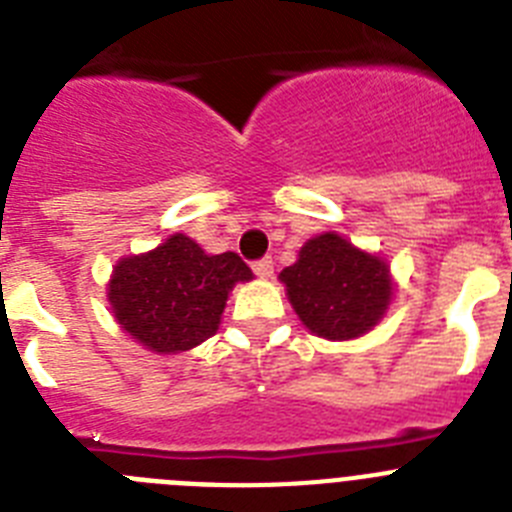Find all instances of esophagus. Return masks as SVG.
<instances>
[{
	"instance_id": "obj_1",
	"label": "esophagus",
	"mask_w": 512,
	"mask_h": 512,
	"mask_svg": "<svg viewBox=\"0 0 512 512\" xmlns=\"http://www.w3.org/2000/svg\"><path fill=\"white\" fill-rule=\"evenodd\" d=\"M251 269L256 271V274H259V277H271V274H274V261H271L269 256H264V259L253 261Z\"/></svg>"
}]
</instances>
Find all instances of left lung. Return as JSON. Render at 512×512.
Here are the masks:
<instances>
[{
    "mask_svg": "<svg viewBox=\"0 0 512 512\" xmlns=\"http://www.w3.org/2000/svg\"><path fill=\"white\" fill-rule=\"evenodd\" d=\"M279 279L302 323L330 341L364 336L377 325L392 297L387 264L336 233L307 241L300 259Z\"/></svg>",
    "mask_w": 512,
    "mask_h": 512,
    "instance_id": "left-lung-1",
    "label": "left lung"
}]
</instances>
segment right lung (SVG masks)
<instances>
[{"label":"right lung","instance_id":"obj_1","mask_svg":"<svg viewBox=\"0 0 512 512\" xmlns=\"http://www.w3.org/2000/svg\"><path fill=\"white\" fill-rule=\"evenodd\" d=\"M253 274L233 251L207 256L176 233L164 246L115 266L110 305L122 330L156 354H179L207 341L220 325L235 282Z\"/></svg>","mask_w":512,"mask_h":512}]
</instances>
